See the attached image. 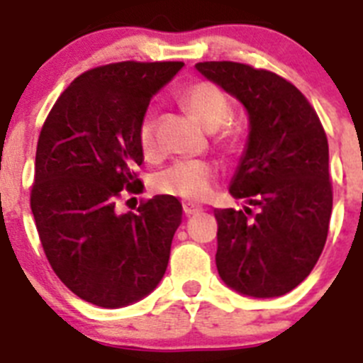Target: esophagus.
<instances>
[{
    "instance_id": "1",
    "label": "esophagus",
    "mask_w": 363,
    "mask_h": 363,
    "mask_svg": "<svg viewBox=\"0 0 363 363\" xmlns=\"http://www.w3.org/2000/svg\"><path fill=\"white\" fill-rule=\"evenodd\" d=\"M184 213H185V216H192V214L201 213V207L200 205H194V203H184Z\"/></svg>"
}]
</instances>
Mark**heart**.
<instances>
[{"mask_svg":"<svg viewBox=\"0 0 363 363\" xmlns=\"http://www.w3.org/2000/svg\"><path fill=\"white\" fill-rule=\"evenodd\" d=\"M182 104L194 120L207 130H218L216 140L230 143L238 133L229 125L233 107L227 94L211 82H196L182 92ZM138 142L145 156L154 154V114L147 111L138 127ZM214 184V169L201 160H179L154 176V189L160 194L178 196L184 200L200 201L209 196Z\"/></svg>","mask_w":363,"mask_h":363,"instance_id":"1","label":"heart"}]
</instances>
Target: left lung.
<instances>
[{"label": "left lung", "mask_w": 363, "mask_h": 363, "mask_svg": "<svg viewBox=\"0 0 363 363\" xmlns=\"http://www.w3.org/2000/svg\"><path fill=\"white\" fill-rule=\"evenodd\" d=\"M196 70L249 116L229 192L258 213L214 211L218 274L245 296H281L309 277L325 245L333 211L325 130L306 96L271 70L234 62L196 63Z\"/></svg>", "instance_id": "8db88e82"}]
</instances>
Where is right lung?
<instances>
[{
    "label": "right lung",
    "instance_id": "obj_1",
    "mask_svg": "<svg viewBox=\"0 0 363 363\" xmlns=\"http://www.w3.org/2000/svg\"><path fill=\"white\" fill-rule=\"evenodd\" d=\"M182 67L121 62L86 70L40 133L30 209L41 245L57 278L98 307L142 300L167 271L182 203L160 194L118 214L116 198L123 189L140 191L138 127L150 98Z\"/></svg>",
    "mask_w": 363,
    "mask_h": 363
}]
</instances>
